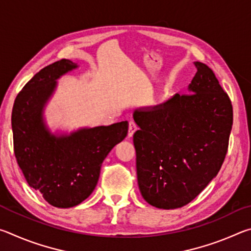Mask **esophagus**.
<instances>
[{
    "instance_id": "1",
    "label": "esophagus",
    "mask_w": 251,
    "mask_h": 251,
    "mask_svg": "<svg viewBox=\"0 0 251 251\" xmlns=\"http://www.w3.org/2000/svg\"><path fill=\"white\" fill-rule=\"evenodd\" d=\"M137 130V126H136L135 123L130 122L129 123V126H128V137H131V136L134 135L135 131Z\"/></svg>"
}]
</instances>
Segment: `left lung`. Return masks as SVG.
I'll return each mask as SVG.
<instances>
[{
  "label": "left lung",
  "mask_w": 251,
  "mask_h": 251,
  "mask_svg": "<svg viewBox=\"0 0 251 251\" xmlns=\"http://www.w3.org/2000/svg\"><path fill=\"white\" fill-rule=\"evenodd\" d=\"M188 94L134 110L137 181L156 208L176 209L217 176L227 154L232 106L209 67L195 62Z\"/></svg>",
  "instance_id": "1"
}]
</instances>
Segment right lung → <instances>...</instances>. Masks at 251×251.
I'll return each instance as SVG.
<instances>
[{
    "mask_svg": "<svg viewBox=\"0 0 251 251\" xmlns=\"http://www.w3.org/2000/svg\"><path fill=\"white\" fill-rule=\"evenodd\" d=\"M78 65L61 59L44 67L16 96L12 110L14 154L29 187L50 205L74 207L95 189L100 167L113 147L127 136L128 123L83 127L70 134H53L44 108L57 79Z\"/></svg>",
    "mask_w": 251,
    "mask_h": 251,
    "instance_id": "right-lung-1",
    "label": "right lung"
}]
</instances>
